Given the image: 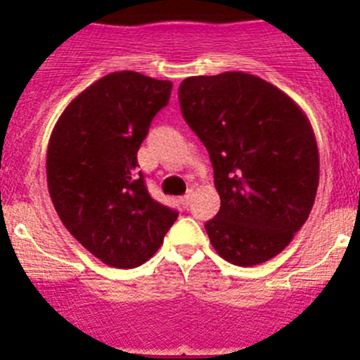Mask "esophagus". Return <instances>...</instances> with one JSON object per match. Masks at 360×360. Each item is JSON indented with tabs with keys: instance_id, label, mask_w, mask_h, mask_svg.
Instances as JSON below:
<instances>
[{
	"instance_id": "esophagus-1",
	"label": "esophagus",
	"mask_w": 360,
	"mask_h": 360,
	"mask_svg": "<svg viewBox=\"0 0 360 360\" xmlns=\"http://www.w3.org/2000/svg\"><path fill=\"white\" fill-rule=\"evenodd\" d=\"M193 196H195V191L189 189V191H187V193H186V195H184L182 198H180V203H182L184 207H189V205H191V200H193Z\"/></svg>"
}]
</instances>
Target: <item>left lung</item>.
I'll list each match as a JSON object with an SVG mask.
<instances>
[{"mask_svg":"<svg viewBox=\"0 0 360 360\" xmlns=\"http://www.w3.org/2000/svg\"><path fill=\"white\" fill-rule=\"evenodd\" d=\"M178 98L207 148L221 200L205 224L212 247L232 265L269 262L316 202L319 151L310 120L285 91L243 72L184 79Z\"/></svg>","mask_w":360,"mask_h":360,"instance_id":"left-lung-1","label":"left lung"}]
</instances>
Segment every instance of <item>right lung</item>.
<instances>
[{
  "label": "right lung",
  "mask_w": 360,
  "mask_h": 360,
  "mask_svg": "<svg viewBox=\"0 0 360 360\" xmlns=\"http://www.w3.org/2000/svg\"><path fill=\"white\" fill-rule=\"evenodd\" d=\"M171 88L139 72L108 73L73 98L50 135L53 207L84 249L115 269L148 262L178 218L151 198L136 173V151Z\"/></svg>",
  "instance_id": "right-lung-1"
}]
</instances>
